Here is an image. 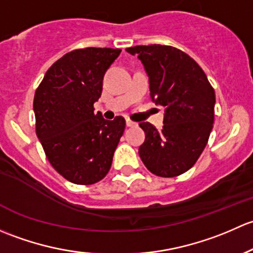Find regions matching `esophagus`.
<instances>
[{"mask_svg": "<svg viewBox=\"0 0 253 253\" xmlns=\"http://www.w3.org/2000/svg\"><path fill=\"white\" fill-rule=\"evenodd\" d=\"M136 126V123L131 122L130 119H126V126Z\"/></svg>", "mask_w": 253, "mask_h": 253, "instance_id": "esophagus-1", "label": "esophagus"}]
</instances>
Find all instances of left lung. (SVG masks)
Masks as SVG:
<instances>
[{
    "mask_svg": "<svg viewBox=\"0 0 253 253\" xmlns=\"http://www.w3.org/2000/svg\"><path fill=\"white\" fill-rule=\"evenodd\" d=\"M144 64L150 95L166 108L161 130L144 122L145 142L139 155L157 176L173 178L196 163L208 142L214 122V88L201 67L173 46L148 45L126 48Z\"/></svg>",
    "mask_w": 253,
    "mask_h": 253,
    "instance_id": "8db88e82",
    "label": "left lung"
}]
</instances>
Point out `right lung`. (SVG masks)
Returning a JSON list of instances; mask_svg holds the SVG:
<instances>
[{"instance_id":"add662e5","label":"right lung","mask_w":253,"mask_h":253,"mask_svg":"<svg viewBox=\"0 0 253 253\" xmlns=\"http://www.w3.org/2000/svg\"><path fill=\"white\" fill-rule=\"evenodd\" d=\"M122 49L70 51L46 72L34 96L36 135L51 166L70 183L102 180L126 129V119L106 121L93 103L102 92L106 70Z\"/></svg>"}]
</instances>
